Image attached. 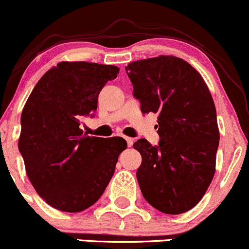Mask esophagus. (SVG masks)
Returning a JSON list of instances; mask_svg holds the SVG:
<instances>
[{
  "label": "esophagus",
  "mask_w": 249,
  "mask_h": 249,
  "mask_svg": "<svg viewBox=\"0 0 249 249\" xmlns=\"http://www.w3.org/2000/svg\"><path fill=\"white\" fill-rule=\"evenodd\" d=\"M124 139H125V142H127V145L128 146H132L133 145V142H134V139H133V138H129V137H124Z\"/></svg>",
  "instance_id": "1"
}]
</instances>
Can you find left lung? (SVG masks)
Returning <instances> with one entry per match:
<instances>
[{
  "mask_svg": "<svg viewBox=\"0 0 249 249\" xmlns=\"http://www.w3.org/2000/svg\"><path fill=\"white\" fill-rule=\"evenodd\" d=\"M125 72L142 114L159 115V145L133 144L142 155L137 179L142 196L162 213H185L200 202L215 172L219 129L211 92L178 56L133 61Z\"/></svg>",
  "mask_w": 249,
  "mask_h": 249,
  "instance_id": "left-lung-1",
  "label": "left lung"
}]
</instances>
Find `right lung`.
Returning a JSON list of instances; mask_svg holds the SVG:
<instances>
[{"instance_id":"right-lung-1","label":"right lung","mask_w":249,"mask_h":249,"mask_svg":"<svg viewBox=\"0 0 249 249\" xmlns=\"http://www.w3.org/2000/svg\"><path fill=\"white\" fill-rule=\"evenodd\" d=\"M119 71L114 65L61 61L42 76L26 100L18 147L36 193L53 208L85 211L114 176L127 142L88 137L80 124L97 110L100 90Z\"/></svg>"}]
</instances>
